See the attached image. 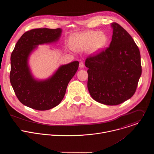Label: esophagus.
<instances>
[{
	"label": "esophagus",
	"instance_id": "obj_1",
	"mask_svg": "<svg viewBox=\"0 0 154 154\" xmlns=\"http://www.w3.org/2000/svg\"><path fill=\"white\" fill-rule=\"evenodd\" d=\"M84 67H85V64H84L83 62H82V61L80 62V64H79V68H80V69H82V68H83Z\"/></svg>",
	"mask_w": 154,
	"mask_h": 154
}]
</instances>
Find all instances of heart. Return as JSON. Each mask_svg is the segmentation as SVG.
Segmentation results:
<instances>
[{
  "label": "heart",
  "mask_w": 154,
  "mask_h": 154,
  "mask_svg": "<svg viewBox=\"0 0 154 154\" xmlns=\"http://www.w3.org/2000/svg\"><path fill=\"white\" fill-rule=\"evenodd\" d=\"M108 38L103 32L86 31L72 35L69 39L70 48L77 51L89 49L91 54L100 52L107 44Z\"/></svg>",
  "instance_id": "obj_1"
}]
</instances>
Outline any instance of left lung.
Here are the masks:
<instances>
[{
  "label": "left lung",
  "instance_id": "8db88e82",
  "mask_svg": "<svg viewBox=\"0 0 154 154\" xmlns=\"http://www.w3.org/2000/svg\"><path fill=\"white\" fill-rule=\"evenodd\" d=\"M111 27L109 48L87 57L85 63L91 96L100 103L116 105L135 94L142 70L140 50L132 37L116 23Z\"/></svg>",
  "mask_w": 154,
  "mask_h": 154
}]
</instances>
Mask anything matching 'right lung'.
<instances>
[{
	"instance_id": "right-lung-1",
	"label": "right lung",
	"mask_w": 154,
	"mask_h": 154,
	"mask_svg": "<svg viewBox=\"0 0 154 154\" xmlns=\"http://www.w3.org/2000/svg\"><path fill=\"white\" fill-rule=\"evenodd\" d=\"M62 29H35L24 33L11 55L10 80L19 100L36 110L44 111L57 106L63 100L68 85L76 73L79 62L61 65L46 79L35 78L29 64L38 46L57 42Z\"/></svg>"
}]
</instances>
